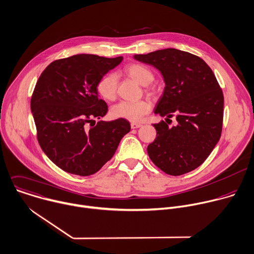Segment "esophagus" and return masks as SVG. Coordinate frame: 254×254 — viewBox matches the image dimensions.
Here are the masks:
<instances>
[{"label":"esophagus","instance_id":"obj_1","mask_svg":"<svg viewBox=\"0 0 254 254\" xmlns=\"http://www.w3.org/2000/svg\"><path fill=\"white\" fill-rule=\"evenodd\" d=\"M142 127V124H139V123H131V128L132 129H137V128H140Z\"/></svg>","mask_w":254,"mask_h":254}]
</instances>
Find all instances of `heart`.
Returning a JSON list of instances; mask_svg holds the SVG:
<instances>
[{"label":"heart","mask_w":254,"mask_h":254,"mask_svg":"<svg viewBox=\"0 0 254 254\" xmlns=\"http://www.w3.org/2000/svg\"><path fill=\"white\" fill-rule=\"evenodd\" d=\"M125 73L142 86H148L154 80V74L148 67L142 64H130L125 68ZM118 77L114 73H108L101 78L97 84L99 95L105 100L113 101L117 96ZM150 110L147 101L136 102L121 101L111 108V115L116 119H125L132 122L139 121Z\"/></svg>","instance_id":"heart-1"}]
</instances>
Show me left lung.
<instances>
[{
    "instance_id": "left-lung-1",
    "label": "left lung",
    "mask_w": 254,
    "mask_h": 254,
    "mask_svg": "<svg viewBox=\"0 0 254 254\" xmlns=\"http://www.w3.org/2000/svg\"><path fill=\"white\" fill-rule=\"evenodd\" d=\"M153 66L162 75L165 88L154 113L171 118L154 124L157 135L147 147L150 159L169 175L178 176L200 166L220 139L223 93L210 69L201 58L174 48L133 56Z\"/></svg>"
}]
</instances>
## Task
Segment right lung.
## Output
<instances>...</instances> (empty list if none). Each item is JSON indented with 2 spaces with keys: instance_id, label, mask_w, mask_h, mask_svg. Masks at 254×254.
<instances>
[{
  "instance_id": "add662e5",
  "label": "right lung",
  "mask_w": 254,
  "mask_h": 254,
  "mask_svg": "<svg viewBox=\"0 0 254 254\" xmlns=\"http://www.w3.org/2000/svg\"><path fill=\"white\" fill-rule=\"evenodd\" d=\"M122 60L78 54L52 62L39 77L31 99L38 141L62 170L80 176L96 173L130 131L125 119L101 120L93 126L94 119L108 111L98 98L97 84Z\"/></svg>"
}]
</instances>
